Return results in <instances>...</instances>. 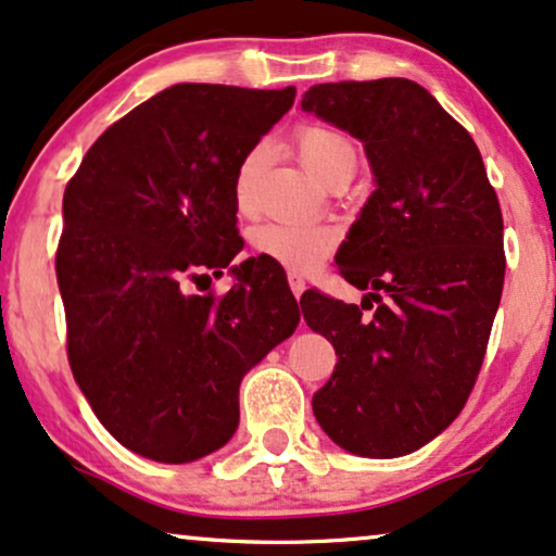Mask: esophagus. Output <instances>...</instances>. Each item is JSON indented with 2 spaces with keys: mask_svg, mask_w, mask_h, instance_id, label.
<instances>
[{
  "mask_svg": "<svg viewBox=\"0 0 556 556\" xmlns=\"http://www.w3.org/2000/svg\"><path fill=\"white\" fill-rule=\"evenodd\" d=\"M289 286H291L293 296H296V299H301V293L306 291V280L301 278L299 273H289Z\"/></svg>",
  "mask_w": 556,
  "mask_h": 556,
  "instance_id": "1",
  "label": "esophagus"
}]
</instances>
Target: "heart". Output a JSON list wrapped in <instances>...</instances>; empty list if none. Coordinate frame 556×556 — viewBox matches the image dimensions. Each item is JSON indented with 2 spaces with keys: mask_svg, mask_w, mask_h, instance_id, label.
Segmentation results:
<instances>
[{
  "mask_svg": "<svg viewBox=\"0 0 556 556\" xmlns=\"http://www.w3.org/2000/svg\"><path fill=\"white\" fill-rule=\"evenodd\" d=\"M301 162L319 177L321 182L342 164H355V143L351 136L325 123H301L293 131ZM267 156L265 143H255L237 164L235 175V205L239 214L252 211V188L255 177ZM252 244L260 255L273 257L276 263L293 267V270H309L319 265L338 247V231L325 224H301V222H270L252 231Z\"/></svg>",
  "mask_w": 556,
  "mask_h": 556,
  "instance_id": "b5f03b06",
  "label": "heart"
}]
</instances>
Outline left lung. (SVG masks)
<instances>
[{
  "instance_id": "8db88e82",
  "label": "left lung",
  "mask_w": 556,
  "mask_h": 556,
  "mask_svg": "<svg viewBox=\"0 0 556 556\" xmlns=\"http://www.w3.org/2000/svg\"><path fill=\"white\" fill-rule=\"evenodd\" d=\"M301 108L361 139L376 182L334 257L363 304L301 296L338 353L314 417L351 454H413L456 420L488 353L505 278L495 188L467 128L413 79L314 85Z\"/></svg>"
}]
</instances>
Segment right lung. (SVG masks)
<instances>
[{
  "instance_id": "add662e5",
  "label": "right lung",
  "mask_w": 556,
  "mask_h": 556,
  "mask_svg": "<svg viewBox=\"0 0 556 556\" xmlns=\"http://www.w3.org/2000/svg\"><path fill=\"white\" fill-rule=\"evenodd\" d=\"M293 98L296 87L175 85L115 121L66 185L56 278L68 366L134 454L188 464L222 448L244 374L296 330V299L267 260L231 267L224 296L185 293L242 250L237 164Z\"/></svg>"
}]
</instances>
